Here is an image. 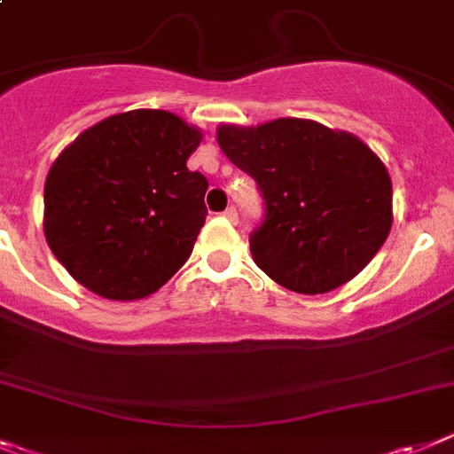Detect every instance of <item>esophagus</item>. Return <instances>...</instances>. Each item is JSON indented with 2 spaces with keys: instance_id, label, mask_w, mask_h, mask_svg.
<instances>
[{
  "instance_id": "1",
  "label": "esophagus",
  "mask_w": 454,
  "mask_h": 454,
  "mask_svg": "<svg viewBox=\"0 0 454 454\" xmlns=\"http://www.w3.org/2000/svg\"><path fill=\"white\" fill-rule=\"evenodd\" d=\"M223 216H226L228 222H238V210H235V207H226V210H223Z\"/></svg>"
}]
</instances>
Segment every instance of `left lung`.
<instances>
[{"label": "left lung", "mask_w": 454, "mask_h": 454, "mask_svg": "<svg viewBox=\"0 0 454 454\" xmlns=\"http://www.w3.org/2000/svg\"><path fill=\"white\" fill-rule=\"evenodd\" d=\"M219 148L258 183L265 222L251 232L255 265L299 294L352 281L393 226L384 161L349 132L306 118L219 125Z\"/></svg>", "instance_id": "obj_1"}]
</instances>
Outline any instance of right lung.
<instances>
[{"label":"right lung","instance_id":"right-lung-1","mask_svg":"<svg viewBox=\"0 0 454 454\" xmlns=\"http://www.w3.org/2000/svg\"><path fill=\"white\" fill-rule=\"evenodd\" d=\"M203 132L161 109L84 129L45 180V239L74 281L114 301L157 293L192 255L207 180L189 171Z\"/></svg>","mask_w":454,"mask_h":454}]
</instances>
